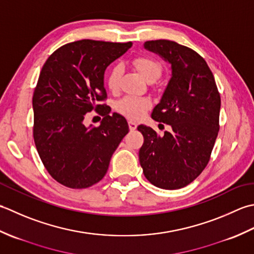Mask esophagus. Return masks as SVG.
Returning a JSON list of instances; mask_svg holds the SVG:
<instances>
[{
	"mask_svg": "<svg viewBox=\"0 0 254 254\" xmlns=\"http://www.w3.org/2000/svg\"><path fill=\"white\" fill-rule=\"evenodd\" d=\"M128 126H129V129H130V130L132 131V130H134V129L137 128V124L134 123V122H128Z\"/></svg>",
	"mask_w": 254,
	"mask_h": 254,
	"instance_id": "esophagus-1",
	"label": "esophagus"
}]
</instances>
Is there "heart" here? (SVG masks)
Here are the masks:
<instances>
[{"instance_id":"1","label":"heart","mask_w":254,"mask_h":254,"mask_svg":"<svg viewBox=\"0 0 254 254\" xmlns=\"http://www.w3.org/2000/svg\"><path fill=\"white\" fill-rule=\"evenodd\" d=\"M132 64L140 72V74L148 82H153L158 80L162 74V66L157 60L151 57L139 56L132 60ZM123 73V66L116 64L111 68L106 75V85L113 92H116L120 89V82ZM151 105L148 98L126 96L117 103V110L124 116L130 120H137L141 117L144 112Z\"/></svg>"}]
</instances>
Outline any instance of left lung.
Returning a JSON list of instances; mask_svg holds the SVG:
<instances>
[{
    "mask_svg": "<svg viewBox=\"0 0 254 254\" xmlns=\"http://www.w3.org/2000/svg\"><path fill=\"white\" fill-rule=\"evenodd\" d=\"M143 46L171 64L172 76L151 117L172 129L159 136L152 128L139 125L144 138L139 162L154 186L182 189L209 161L219 131L220 94L209 66L193 49L165 39Z\"/></svg>",
    "mask_w": 254,
    "mask_h": 254,
    "instance_id": "8db88e82",
    "label": "left lung"
}]
</instances>
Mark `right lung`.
<instances>
[{
	"instance_id": "obj_1",
	"label": "right lung",
	"mask_w": 254,
	"mask_h": 254,
	"mask_svg": "<svg viewBox=\"0 0 254 254\" xmlns=\"http://www.w3.org/2000/svg\"><path fill=\"white\" fill-rule=\"evenodd\" d=\"M132 43L83 39L57 49L45 62L33 95L34 141L46 170L70 189H86L104 178L113 153L129 130L125 117L111 114L104 73ZM93 109L98 127L83 124Z\"/></svg>"
}]
</instances>
